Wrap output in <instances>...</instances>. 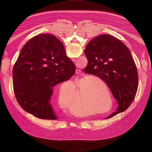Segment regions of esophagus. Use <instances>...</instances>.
Listing matches in <instances>:
<instances>
[{"mask_svg": "<svg viewBox=\"0 0 152 152\" xmlns=\"http://www.w3.org/2000/svg\"><path fill=\"white\" fill-rule=\"evenodd\" d=\"M80 72H81V70H80V69H76V73L77 75L80 74Z\"/></svg>", "mask_w": 152, "mask_h": 152, "instance_id": "esophagus-1", "label": "esophagus"}]
</instances>
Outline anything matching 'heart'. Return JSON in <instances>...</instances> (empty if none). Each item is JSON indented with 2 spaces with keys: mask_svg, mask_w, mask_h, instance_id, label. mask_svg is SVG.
Wrapping results in <instances>:
<instances>
[{
  "mask_svg": "<svg viewBox=\"0 0 152 152\" xmlns=\"http://www.w3.org/2000/svg\"><path fill=\"white\" fill-rule=\"evenodd\" d=\"M88 78L87 77H86L82 79L81 81H79V82H77V83L79 84L80 83H86V82L88 81ZM91 80H92V79ZM89 82H90V81H88V82H86V84H88ZM59 96L61 97L62 99L64 98V93L60 91ZM86 97L88 98V99L86 102V104L88 107L91 108V109H93L94 106L99 107L100 108V110H103L104 108H105L106 104H104L102 100H99L97 98L95 93H91V94H90L89 93H87V96H86ZM64 100H67V99L66 98V99H64ZM93 113V111H89V113Z\"/></svg>",
  "mask_w": 152,
  "mask_h": 152,
  "instance_id": "obj_1",
  "label": "heart"
}]
</instances>
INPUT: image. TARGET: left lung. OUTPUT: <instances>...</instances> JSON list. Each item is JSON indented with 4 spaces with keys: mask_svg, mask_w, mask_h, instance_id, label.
I'll use <instances>...</instances> for the list:
<instances>
[{
    "mask_svg": "<svg viewBox=\"0 0 152 152\" xmlns=\"http://www.w3.org/2000/svg\"><path fill=\"white\" fill-rule=\"evenodd\" d=\"M84 52L88 59L84 72L103 80L118 104L106 118L124 111L134 101L138 85L137 67L129 49L118 39L102 34L88 43Z\"/></svg>",
    "mask_w": 152,
    "mask_h": 152,
    "instance_id": "left-lung-1",
    "label": "left lung"
}]
</instances>
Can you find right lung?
I'll return each instance as SVG.
<instances>
[{"mask_svg":"<svg viewBox=\"0 0 152 152\" xmlns=\"http://www.w3.org/2000/svg\"><path fill=\"white\" fill-rule=\"evenodd\" d=\"M75 72V65L56 37L48 34L35 36L24 45L13 68L17 101L37 118L56 120L50 103L53 87L69 80Z\"/></svg>","mask_w":152,"mask_h":152,"instance_id":"right-lung-1","label":"right lung"}]
</instances>
